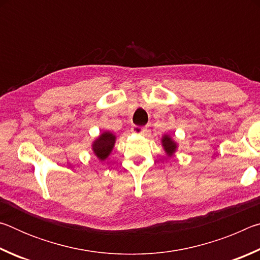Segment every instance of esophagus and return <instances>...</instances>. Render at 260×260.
<instances>
[{
    "label": "esophagus",
    "instance_id": "34e87169",
    "mask_svg": "<svg viewBox=\"0 0 260 260\" xmlns=\"http://www.w3.org/2000/svg\"><path fill=\"white\" fill-rule=\"evenodd\" d=\"M132 132L136 134H141L143 136H147L149 135V129L147 127H140V126H133L132 127Z\"/></svg>",
    "mask_w": 260,
    "mask_h": 260
}]
</instances>
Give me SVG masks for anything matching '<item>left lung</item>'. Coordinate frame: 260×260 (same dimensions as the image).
<instances>
[{"label":"left lung","mask_w":260,"mask_h":260,"mask_svg":"<svg viewBox=\"0 0 260 260\" xmlns=\"http://www.w3.org/2000/svg\"><path fill=\"white\" fill-rule=\"evenodd\" d=\"M161 143H162V147H164L166 153L169 156H172L173 153L177 150V143L172 141V139L170 138V136H162V140H161Z\"/></svg>","instance_id":"1"}]
</instances>
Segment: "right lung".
<instances>
[{"mask_svg":"<svg viewBox=\"0 0 260 260\" xmlns=\"http://www.w3.org/2000/svg\"><path fill=\"white\" fill-rule=\"evenodd\" d=\"M114 142H116V136L112 133H110V132H104V133L100 135L98 140H95L93 144V150L95 155L101 160H104L110 155V152H111Z\"/></svg>","mask_w":260,"mask_h":260,"instance_id":"obj_1","label":"right lung"}]
</instances>
